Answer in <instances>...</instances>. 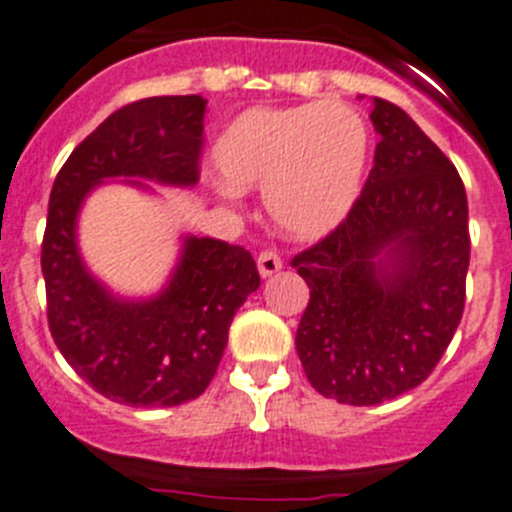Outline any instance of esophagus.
I'll return each mask as SVG.
<instances>
[{"label":"esophagus","mask_w":512,"mask_h":512,"mask_svg":"<svg viewBox=\"0 0 512 512\" xmlns=\"http://www.w3.org/2000/svg\"><path fill=\"white\" fill-rule=\"evenodd\" d=\"M280 267H283V260H280V255L275 250H262L260 257H257V270H260L262 278L275 275Z\"/></svg>","instance_id":"34e87169"}]
</instances>
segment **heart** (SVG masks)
Returning <instances> with one entry per match:
<instances>
[{"label": "heart", "instance_id": "heart-1", "mask_svg": "<svg viewBox=\"0 0 512 512\" xmlns=\"http://www.w3.org/2000/svg\"><path fill=\"white\" fill-rule=\"evenodd\" d=\"M211 163L232 191L262 188L275 227L316 239L357 204L370 165V130L342 101L255 107L219 135Z\"/></svg>", "mask_w": 512, "mask_h": 512}]
</instances>
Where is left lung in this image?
<instances>
[{"label":"left lung","mask_w":512,"mask_h":512,"mask_svg":"<svg viewBox=\"0 0 512 512\" xmlns=\"http://www.w3.org/2000/svg\"><path fill=\"white\" fill-rule=\"evenodd\" d=\"M380 142L357 204L290 265L311 288L296 331L324 398L377 405L421 385L464 313L467 193L457 168L393 101L372 99Z\"/></svg>","instance_id":"8db88e82"}]
</instances>
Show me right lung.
<instances>
[{
    "mask_svg": "<svg viewBox=\"0 0 512 512\" xmlns=\"http://www.w3.org/2000/svg\"><path fill=\"white\" fill-rule=\"evenodd\" d=\"M204 112L196 94L132 101L68 155L50 191L40 255L50 334L68 365L114 403L170 408L199 398L234 313L260 285L245 247L211 237H186L176 273L150 301L114 298L78 255V209L104 178L199 181Z\"/></svg>",
    "mask_w": 512,
    "mask_h": 512,
    "instance_id": "right-lung-1",
    "label": "right lung"
}]
</instances>
